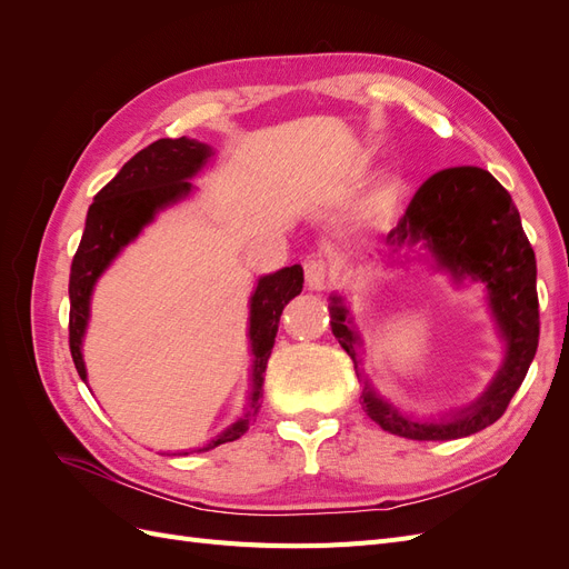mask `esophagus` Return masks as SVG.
Masks as SVG:
<instances>
[{
  "mask_svg": "<svg viewBox=\"0 0 569 569\" xmlns=\"http://www.w3.org/2000/svg\"><path fill=\"white\" fill-rule=\"evenodd\" d=\"M327 278H330V263L325 261V258H311V261L306 263V284L308 289H325Z\"/></svg>",
  "mask_w": 569,
  "mask_h": 569,
  "instance_id": "34e87169",
  "label": "esophagus"
}]
</instances>
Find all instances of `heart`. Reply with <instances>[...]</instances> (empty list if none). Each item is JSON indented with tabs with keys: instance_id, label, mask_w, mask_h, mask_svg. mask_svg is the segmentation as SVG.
Wrapping results in <instances>:
<instances>
[{
	"instance_id": "b5f03b06",
	"label": "heart",
	"mask_w": 569,
	"mask_h": 569,
	"mask_svg": "<svg viewBox=\"0 0 569 569\" xmlns=\"http://www.w3.org/2000/svg\"><path fill=\"white\" fill-rule=\"evenodd\" d=\"M380 216H382V209H375V211L370 213V218H375V220H377V218H380Z\"/></svg>"
}]
</instances>
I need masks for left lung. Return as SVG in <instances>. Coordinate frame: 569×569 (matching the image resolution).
<instances>
[{"mask_svg": "<svg viewBox=\"0 0 569 569\" xmlns=\"http://www.w3.org/2000/svg\"><path fill=\"white\" fill-rule=\"evenodd\" d=\"M418 244L432 268L449 274L456 284L472 280L485 287L487 306L503 341L501 368L487 389L439 420H416L377 393L360 368L363 339L341 295L330 297L332 335L351 356L358 380L363 382L360 406L385 432L416 441L470 437L503 416L537 353V258L510 194L477 166L439 170L418 189L399 226L387 234L389 263H401L396 261L401 249Z\"/></svg>", "mask_w": 569, "mask_h": 569, "instance_id": "left-lung-1", "label": "left lung"}]
</instances>
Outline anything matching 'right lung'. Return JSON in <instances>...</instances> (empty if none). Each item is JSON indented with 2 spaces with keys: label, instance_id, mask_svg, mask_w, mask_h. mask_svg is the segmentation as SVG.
Listing matches in <instances>:
<instances>
[{
  "label": "right lung",
  "instance_id": "obj_1",
  "mask_svg": "<svg viewBox=\"0 0 569 569\" xmlns=\"http://www.w3.org/2000/svg\"><path fill=\"white\" fill-rule=\"evenodd\" d=\"M213 157V149L199 140L178 137L159 140L144 147L140 153L118 170V176L94 197L80 247L73 256L71 282V320H68V341L80 380L88 385V368L82 358V339L90 325V301L94 284L109 270L118 253L142 234L161 211L184 201L194 192L192 178ZM303 268L289 266L278 272L261 274L249 299V343H251V375L249 403L242 418L222 429L209 443L197 451H211L220 443L242 437L256 420L263 399V380L268 358L278 337L282 308L301 295ZM187 456V453H184Z\"/></svg>",
  "mask_w": 569,
  "mask_h": 569
}]
</instances>
